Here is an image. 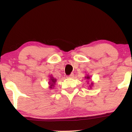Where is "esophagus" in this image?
<instances>
[{"label": "esophagus", "mask_w": 132, "mask_h": 132, "mask_svg": "<svg viewBox=\"0 0 132 132\" xmlns=\"http://www.w3.org/2000/svg\"><path fill=\"white\" fill-rule=\"evenodd\" d=\"M68 78H73L74 77V74L73 73H71L70 75H69V76H68Z\"/></svg>", "instance_id": "34e87169"}]
</instances>
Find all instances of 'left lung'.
<instances>
[{
  "instance_id": "left-lung-1",
  "label": "left lung",
  "mask_w": 132,
  "mask_h": 132,
  "mask_svg": "<svg viewBox=\"0 0 132 132\" xmlns=\"http://www.w3.org/2000/svg\"><path fill=\"white\" fill-rule=\"evenodd\" d=\"M85 78L87 80V81H89V80L90 79V76H89V75H87V76H85ZM89 81H87V84H89ZM93 84H93V82H90V85L89 86V87H92V86H93Z\"/></svg>"
}]
</instances>
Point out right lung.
I'll return each instance as SVG.
<instances>
[{"mask_svg": "<svg viewBox=\"0 0 132 132\" xmlns=\"http://www.w3.org/2000/svg\"><path fill=\"white\" fill-rule=\"evenodd\" d=\"M50 81L49 82H48V84H49V88L50 89H54V85H55V83L56 82V79L54 78L52 76H50Z\"/></svg>", "mask_w": 132, "mask_h": 132, "instance_id": "right-lung-1", "label": "right lung"}]
</instances>
